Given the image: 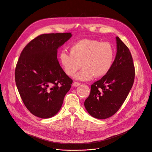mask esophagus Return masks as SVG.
<instances>
[{
    "label": "esophagus",
    "instance_id": "esophagus-1",
    "mask_svg": "<svg viewBox=\"0 0 152 152\" xmlns=\"http://www.w3.org/2000/svg\"><path fill=\"white\" fill-rule=\"evenodd\" d=\"M80 84V82H75L74 83H73V86H74L75 87H77V86H79Z\"/></svg>",
    "mask_w": 152,
    "mask_h": 152
}]
</instances>
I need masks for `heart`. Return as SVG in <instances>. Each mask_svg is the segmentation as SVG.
I'll return each mask as SVG.
<instances>
[{
    "mask_svg": "<svg viewBox=\"0 0 152 152\" xmlns=\"http://www.w3.org/2000/svg\"><path fill=\"white\" fill-rule=\"evenodd\" d=\"M115 58V50L109 42H101L94 39H85L74 44L70 53L65 50L59 55V62L66 75L86 81L105 76L111 69Z\"/></svg>",
    "mask_w": 152,
    "mask_h": 152,
    "instance_id": "b5f03b06",
    "label": "heart"
}]
</instances>
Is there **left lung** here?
Listing matches in <instances>:
<instances>
[{"label":"left lung","mask_w":152,"mask_h":152,"mask_svg":"<svg viewBox=\"0 0 152 152\" xmlns=\"http://www.w3.org/2000/svg\"><path fill=\"white\" fill-rule=\"evenodd\" d=\"M117 53L110 71L91 86L84 106L93 117L104 119L115 114L133 86L135 71L129 48L116 37Z\"/></svg>","instance_id":"1"}]
</instances>
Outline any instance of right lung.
Masks as SVG:
<instances>
[{"label": "right lung", "instance_id": "1", "mask_svg": "<svg viewBox=\"0 0 152 152\" xmlns=\"http://www.w3.org/2000/svg\"><path fill=\"white\" fill-rule=\"evenodd\" d=\"M71 33L38 36L20 53L15 81L22 100L34 116L46 119L61 109L73 80L64 72L57 59L58 49L72 37Z\"/></svg>", "mask_w": 152, "mask_h": 152}]
</instances>
